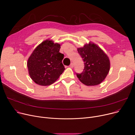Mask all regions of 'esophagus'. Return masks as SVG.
<instances>
[{"mask_svg":"<svg viewBox=\"0 0 135 135\" xmlns=\"http://www.w3.org/2000/svg\"><path fill=\"white\" fill-rule=\"evenodd\" d=\"M74 65L73 63V62H72V63H71L70 65V68H73V67H74Z\"/></svg>","mask_w":135,"mask_h":135,"instance_id":"34e87169","label":"esophagus"}]
</instances>
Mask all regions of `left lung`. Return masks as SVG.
Returning a JSON list of instances; mask_svg holds the SVG:
<instances>
[{
  "label": "left lung",
  "instance_id": "8db88e82",
  "mask_svg": "<svg viewBox=\"0 0 135 135\" xmlns=\"http://www.w3.org/2000/svg\"><path fill=\"white\" fill-rule=\"evenodd\" d=\"M78 53L84 61V69L76 73L80 81L86 85L99 84L105 80L110 68L107 55L95 44L85 45L78 49Z\"/></svg>",
  "mask_w": 135,
  "mask_h": 135
}]
</instances>
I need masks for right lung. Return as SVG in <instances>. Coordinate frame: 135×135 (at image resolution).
Returning a JSON list of instances; mask_svg holds the SVG:
<instances>
[{
    "label": "right lung",
    "mask_w": 135,
    "mask_h": 135,
    "mask_svg": "<svg viewBox=\"0 0 135 135\" xmlns=\"http://www.w3.org/2000/svg\"><path fill=\"white\" fill-rule=\"evenodd\" d=\"M60 45L46 40L34 50L28 59L29 74L34 82L49 85L56 81L65 69L62 63L64 55L60 53Z\"/></svg>",
    "instance_id": "1"
}]
</instances>
